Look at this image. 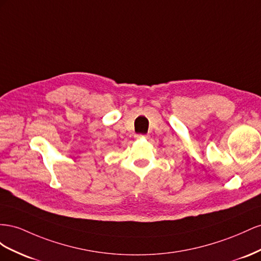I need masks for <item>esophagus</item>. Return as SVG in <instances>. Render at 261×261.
<instances>
[{
	"label": "esophagus",
	"instance_id": "34e87169",
	"mask_svg": "<svg viewBox=\"0 0 261 261\" xmlns=\"http://www.w3.org/2000/svg\"><path fill=\"white\" fill-rule=\"evenodd\" d=\"M135 138H136V139H142V138H147V136H144V135H136Z\"/></svg>",
	"mask_w": 261,
	"mask_h": 261
}]
</instances>
